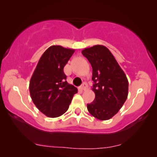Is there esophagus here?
<instances>
[{"label": "esophagus", "instance_id": "1", "mask_svg": "<svg viewBox=\"0 0 157 157\" xmlns=\"http://www.w3.org/2000/svg\"><path fill=\"white\" fill-rule=\"evenodd\" d=\"M86 88H87V84H86V83H83V84H82L81 86H80V90H86Z\"/></svg>", "mask_w": 157, "mask_h": 157}]
</instances>
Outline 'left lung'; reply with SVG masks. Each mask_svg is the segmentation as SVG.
I'll return each mask as SVG.
<instances>
[{
    "mask_svg": "<svg viewBox=\"0 0 157 157\" xmlns=\"http://www.w3.org/2000/svg\"><path fill=\"white\" fill-rule=\"evenodd\" d=\"M93 68L92 90L95 99L87 109L99 120H109L118 113L128 98V81L125 74L110 51L96 45L82 51Z\"/></svg>",
    "mask_w": 157,
    "mask_h": 157,
    "instance_id": "obj_1",
    "label": "left lung"
}]
</instances>
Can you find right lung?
Segmentation results:
<instances>
[{
    "label": "right lung",
    "instance_id": "obj_1",
    "mask_svg": "<svg viewBox=\"0 0 157 157\" xmlns=\"http://www.w3.org/2000/svg\"><path fill=\"white\" fill-rule=\"evenodd\" d=\"M74 50L52 45L38 62L29 82L33 103L50 118L61 116L67 112L77 89L66 80L64 67Z\"/></svg>",
    "mask_w": 157,
    "mask_h": 157
}]
</instances>
